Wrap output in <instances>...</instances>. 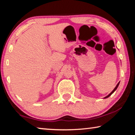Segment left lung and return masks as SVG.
I'll return each instance as SVG.
<instances>
[{
	"instance_id": "left-lung-1",
	"label": "left lung",
	"mask_w": 135,
	"mask_h": 135,
	"mask_svg": "<svg viewBox=\"0 0 135 135\" xmlns=\"http://www.w3.org/2000/svg\"><path fill=\"white\" fill-rule=\"evenodd\" d=\"M119 83H120V82H119V83H118L117 84V86H116V87H115V88H114V89L113 90V91H112V92L110 93H109V94L108 95V96H107V97H105L104 98H108L109 97V96H111L112 94H113V93L114 92H115V90H116V89H117V88H118V85H119Z\"/></svg>"
}]
</instances>
